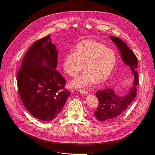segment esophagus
<instances>
[{"label":"esophagus","mask_w":155,"mask_h":155,"mask_svg":"<svg viewBox=\"0 0 155 155\" xmlns=\"http://www.w3.org/2000/svg\"><path fill=\"white\" fill-rule=\"evenodd\" d=\"M79 92H80L81 94H84V95L87 94V91H84V90H80V91H79Z\"/></svg>","instance_id":"obj_1"}]
</instances>
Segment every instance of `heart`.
<instances>
[{
    "label": "heart",
    "mask_w": 155,
    "mask_h": 155,
    "mask_svg": "<svg viewBox=\"0 0 155 155\" xmlns=\"http://www.w3.org/2000/svg\"><path fill=\"white\" fill-rule=\"evenodd\" d=\"M117 61L114 51L101 43L86 41L77 45L63 61L64 71L70 76H75L84 65L85 71L70 81L74 88H84L105 81L112 74Z\"/></svg>",
    "instance_id": "b5f03b06"
}]
</instances>
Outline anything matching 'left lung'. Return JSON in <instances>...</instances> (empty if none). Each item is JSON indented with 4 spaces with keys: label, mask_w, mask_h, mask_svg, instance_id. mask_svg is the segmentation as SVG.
<instances>
[{
    "label": "left lung",
    "mask_w": 155,
    "mask_h": 155,
    "mask_svg": "<svg viewBox=\"0 0 155 155\" xmlns=\"http://www.w3.org/2000/svg\"><path fill=\"white\" fill-rule=\"evenodd\" d=\"M111 40L117 47L124 63L128 66L134 75L133 86L128 92L123 95H118L114 90L107 88L97 92L95 95L98 101V107L94 116L104 124L113 122L128 108L136 95V86L138 84L137 59L125 42L120 39L111 36Z\"/></svg>",
    "instance_id": "left-lung-1"
}]
</instances>
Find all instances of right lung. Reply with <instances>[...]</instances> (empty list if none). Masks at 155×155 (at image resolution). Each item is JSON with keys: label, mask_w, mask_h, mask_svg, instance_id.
<instances>
[{"label": "right lung", "mask_w": 155, "mask_h": 155, "mask_svg": "<svg viewBox=\"0 0 155 155\" xmlns=\"http://www.w3.org/2000/svg\"><path fill=\"white\" fill-rule=\"evenodd\" d=\"M50 35L36 41L27 51L17 74L18 91L24 107L42 121H50L61 112L71 93L56 70L57 46Z\"/></svg>", "instance_id": "right-lung-1"}]
</instances>
